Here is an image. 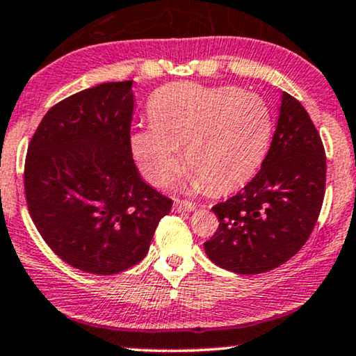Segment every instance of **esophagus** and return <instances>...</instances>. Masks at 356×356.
Masks as SVG:
<instances>
[{"mask_svg": "<svg viewBox=\"0 0 356 356\" xmlns=\"http://www.w3.org/2000/svg\"><path fill=\"white\" fill-rule=\"evenodd\" d=\"M174 212H192L195 211V204L189 202V200H182V199H177L174 202Z\"/></svg>", "mask_w": 356, "mask_h": 356, "instance_id": "esophagus-1", "label": "esophagus"}]
</instances>
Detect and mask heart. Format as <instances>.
Instances as JSON below:
<instances>
[{
	"instance_id": "heart-1",
	"label": "heart",
	"mask_w": 356,
	"mask_h": 356,
	"mask_svg": "<svg viewBox=\"0 0 356 356\" xmlns=\"http://www.w3.org/2000/svg\"><path fill=\"white\" fill-rule=\"evenodd\" d=\"M151 124L131 134V152L154 186H167L181 167V147L194 189L224 194L247 182L262 164L272 114L262 97L232 86L175 83L152 96Z\"/></svg>"
}]
</instances>
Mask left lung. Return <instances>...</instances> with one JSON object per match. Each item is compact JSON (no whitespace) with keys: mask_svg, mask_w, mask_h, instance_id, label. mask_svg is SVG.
I'll return each instance as SVG.
<instances>
[{"mask_svg":"<svg viewBox=\"0 0 356 356\" xmlns=\"http://www.w3.org/2000/svg\"><path fill=\"white\" fill-rule=\"evenodd\" d=\"M327 182V157L305 108L284 92L270 147L255 177L216 204L219 229L205 254L225 270L254 275L280 267L310 237Z\"/></svg>","mask_w":356,"mask_h":356,"instance_id":"8db88e82","label":"left lung"}]
</instances>
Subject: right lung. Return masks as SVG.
<instances>
[{"mask_svg": "<svg viewBox=\"0 0 356 356\" xmlns=\"http://www.w3.org/2000/svg\"><path fill=\"white\" fill-rule=\"evenodd\" d=\"M132 81L54 104L29 140L24 194L51 250L71 267L113 275L139 264L172 199L140 179L131 152Z\"/></svg>", "mask_w": 356, "mask_h": 356, "instance_id": "obj_1", "label": "right lung"}]
</instances>
